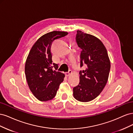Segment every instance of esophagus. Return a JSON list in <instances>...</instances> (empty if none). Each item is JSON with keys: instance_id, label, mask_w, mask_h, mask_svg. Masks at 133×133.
I'll return each instance as SVG.
<instances>
[{"instance_id": "1", "label": "esophagus", "mask_w": 133, "mask_h": 133, "mask_svg": "<svg viewBox=\"0 0 133 133\" xmlns=\"http://www.w3.org/2000/svg\"><path fill=\"white\" fill-rule=\"evenodd\" d=\"M72 74V71L71 70H69L68 72H67V73H66L65 74V76H70V75H71Z\"/></svg>"}]
</instances>
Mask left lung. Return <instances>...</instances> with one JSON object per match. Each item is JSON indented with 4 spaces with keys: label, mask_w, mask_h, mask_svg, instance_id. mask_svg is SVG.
I'll return each instance as SVG.
<instances>
[{
    "label": "left lung",
    "mask_w": 133,
    "mask_h": 133,
    "mask_svg": "<svg viewBox=\"0 0 133 133\" xmlns=\"http://www.w3.org/2000/svg\"><path fill=\"white\" fill-rule=\"evenodd\" d=\"M76 41L82 49L78 85L73 88V96L79 102H88L96 98L106 85L110 69V62L105 46L95 36L77 30Z\"/></svg>",
    "instance_id": "obj_1"
}]
</instances>
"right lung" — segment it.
I'll return each instance as SVG.
<instances>
[{
	"mask_svg": "<svg viewBox=\"0 0 133 133\" xmlns=\"http://www.w3.org/2000/svg\"><path fill=\"white\" fill-rule=\"evenodd\" d=\"M68 34L66 31H53L42 35L28 55L25 65L26 81L30 91L40 101L53 99L63 82L65 75L56 71L58 64L52 62L50 49L54 41Z\"/></svg>",
	"mask_w": 133,
	"mask_h": 133,
	"instance_id": "add662e5",
	"label": "right lung"
}]
</instances>
